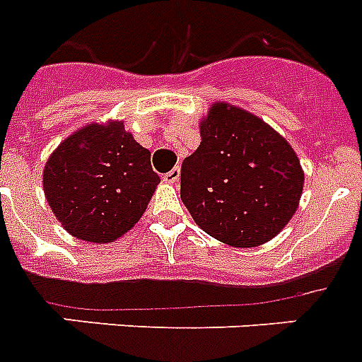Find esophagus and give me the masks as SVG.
Wrapping results in <instances>:
<instances>
[{"instance_id": "obj_1", "label": "esophagus", "mask_w": 362, "mask_h": 362, "mask_svg": "<svg viewBox=\"0 0 362 362\" xmlns=\"http://www.w3.org/2000/svg\"><path fill=\"white\" fill-rule=\"evenodd\" d=\"M178 180H180V169L178 167L163 175V182H167V184H178Z\"/></svg>"}]
</instances>
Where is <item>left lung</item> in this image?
Here are the masks:
<instances>
[{
	"label": "left lung",
	"instance_id": "1",
	"mask_svg": "<svg viewBox=\"0 0 362 362\" xmlns=\"http://www.w3.org/2000/svg\"><path fill=\"white\" fill-rule=\"evenodd\" d=\"M199 148L182 161L180 197L202 230L234 247L272 240L296 214L303 171L292 146L266 122L216 104Z\"/></svg>",
	"mask_w": 362,
	"mask_h": 362
}]
</instances>
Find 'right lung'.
Wrapping results in <instances>:
<instances>
[{
    "label": "right lung",
    "instance_id": "obj_1",
    "mask_svg": "<svg viewBox=\"0 0 362 362\" xmlns=\"http://www.w3.org/2000/svg\"><path fill=\"white\" fill-rule=\"evenodd\" d=\"M44 193L72 236L93 243L120 238L139 221L160 176L151 152L122 122L90 124L59 145L44 167Z\"/></svg>",
    "mask_w": 362,
    "mask_h": 362
}]
</instances>
